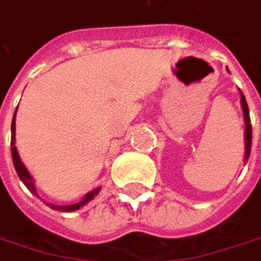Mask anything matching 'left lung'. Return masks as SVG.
<instances>
[{
    "label": "left lung",
    "instance_id": "obj_1",
    "mask_svg": "<svg viewBox=\"0 0 261 261\" xmlns=\"http://www.w3.org/2000/svg\"><path fill=\"white\" fill-rule=\"evenodd\" d=\"M240 102H242V110H243V118H245V124H246V128H245V157H243V162L246 163L248 159H249V154H251V142H252V128H251V119H249V109H248V104H246V99L240 90Z\"/></svg>",
    "mask_w": 261,
    "mask_h": 261
}]
</instances>
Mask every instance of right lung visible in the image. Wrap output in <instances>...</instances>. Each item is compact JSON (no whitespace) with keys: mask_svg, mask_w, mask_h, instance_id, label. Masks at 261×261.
I'll return each instance as SVG.
<instances>
[{"mask_svg":"<svg viewBox=\"0 0 261 261\" xmlns=\"http://www.w3.org/2000/svg\"><path fill=\"white\" fill-rule=\"evenodd\" d=\"M15 118H16V112H15L13 121H12V142H10L13 165H15V169H16V172H18L21 181L27 186V189H28L33 195L39 196L37 192H36V186H34V181H33V177L30 175L28 169L25 168V165L22 163V160H21V157H19V154H18V149H16V146H15ZM98 192H99V187L95 189V190H92V192H89V193L83 198V201H80L77 204H72V205H54V204H48V205H49L51 208H54V210H59V212H75V210H79L80 207L86 205L89 201H92V199L98 195Z\"/></svg>","mask_w":261,"mask_h":261,"instance_id":"1","label":"right lung"}]
</instances>
